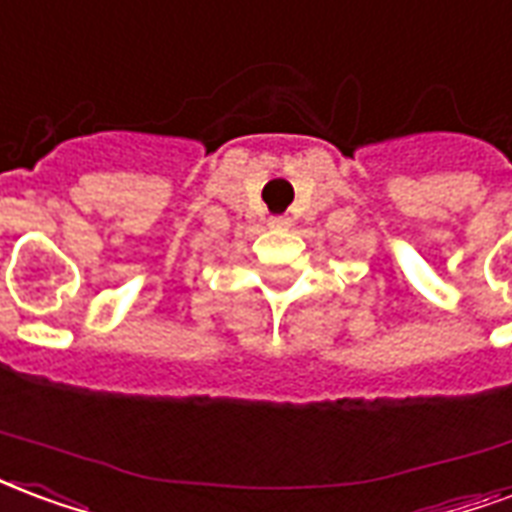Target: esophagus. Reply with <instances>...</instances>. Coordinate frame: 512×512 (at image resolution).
I'll list each match as a JSON object with an SVG mask.
<instances>
[{"instance_id": "1", "label": "esophagus", "mask_w": 512, "mask_h": 512, "mask_svg": "<svg viewBox=\"0 0 512 512\" xmlns=\"http://www.w3.org/2000/svg\"><path fill=\"white\" fill-rule=\"evenodd\" d=\"M271 225L273 228H287V225H290V220H287V217H273Z\"/></svg>"}]
</instances>
